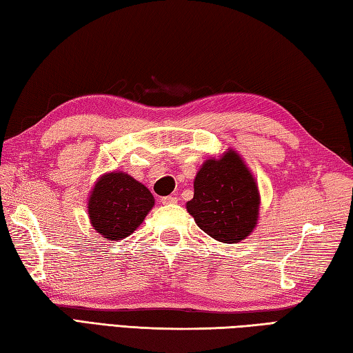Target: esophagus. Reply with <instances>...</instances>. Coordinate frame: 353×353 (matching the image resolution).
I'll use <instances>...</instances> for the list:
<instances>
[{
	"instance_id": "obj_1",
	"label": "esophagus",
	"mask_w": 353,
	"mask_h": 353,
	"mask_svg": "<svg viewBox=\"0 0 353 353\" xmlns=\"http://www.w3.org/2000/svg\"><path fill=\"white\" fill-rule=\"evenodd\" d=\"M161 202L163 205H174V203H177V197L176 196H165L161 199Z\"/></svg>"
}]
</instances>
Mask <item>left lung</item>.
I'll list each match as a JSON object with an SVG mask.
<instances>
[{
  "label": "left lung",
  "mask_w": 353,
  "mask_h": 353,
  "mask_svg": "<svg viewBox=\"0 0 353 353\" xmlns=\"http://www.w3.org/2000/svg\"><path fill=\"white\" fill-rule=\"evenodd\" d=\"M260 194L251 171L236 151L208 159L194 179L186 210L197 226L223 243H239L257 225Z\"/></svg>",
  "instance_id": "1"
}]
</instances>
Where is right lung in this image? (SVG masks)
<instances>
[{"label": "right lung", "mask_w": 353, "mask_h": 353, "mask_svg": "<svg viewBox=\"0 0 353 353\" xmlns=\"http://www.w3.org/2000/svg\"><path fill=\"white\" fill-rule=\"evenodd\" d=\"M154 205L147 186L127 172L113 171L94 183L88 197V217L103 239L122 240L133 234Z\"/></svg>", "instance_id": "right-lung-1"}]
</instances>
